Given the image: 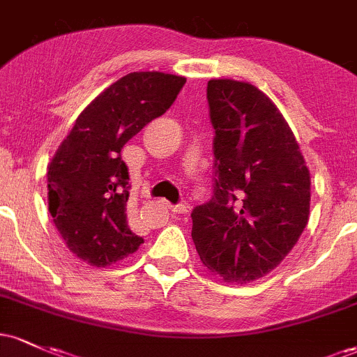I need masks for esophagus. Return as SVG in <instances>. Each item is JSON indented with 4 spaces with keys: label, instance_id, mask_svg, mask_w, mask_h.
Returning <instances> with one entry per match:
<instances>
[{
    "label": "esophagus",
    "instance_id": "34e87169",
    "mask_svg": "<svg viewBox=\"0 0 357 357\" xmlns=\"http://www.w3.org/2000/svg\"><path fill=\"white\" fill-rule=\"evenodd\" d=\"M169 210L172 211V213L181 215V213H186L188 206L185 205V203H179V205H169Z\"/></svg>",
    "mask_w": 357,
    "mask_h": 357
}]
</instances>
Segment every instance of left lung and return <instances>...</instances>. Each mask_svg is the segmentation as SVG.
<instances>
[{"label":"left lung","instance_id":"1","mask_svg":"<svg viewBox=\"0 0 357 357\" xmlns=\"http://www.w3.org/2000/svg\"><path fill=\"white\" fill-rule=\"evenodd\" d=\"M215 185L191 213L198 256L227 283H250L295 248L310 215V171L276 105L256 86L210 79Z\"/></svg>","mask_w":357,"mask_h":357}]
</instances>
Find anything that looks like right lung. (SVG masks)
Instances as JSON below:
<instances>
[{
	"label": "right lung",
	"mask_w": 357,
	"mask_h": 357,
	"mask_svg": "<svg viewBox=\"0 0 357 357\" xmlns=\"http://www.w3.org/2000/svg\"><path fill=\"white\" fill-rule=\"evenodd\" d=\"M185 83L158 70L120 77L81 112L50 160L49 211L68 249L88 264L105 268L144 244L127 220L121 149L169 109Z\"/></svg>",
	"instance_id": "1"
}]
</instances>
